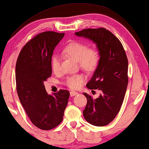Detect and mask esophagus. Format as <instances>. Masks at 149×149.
<instances>
[{
    "mask_svg": "<svg viewBox=\"0 0 149 149\" xmlns=\"http://www.w3.org/2000/svg\"><path fill=\"white\" fill-rule=\"evenodd\" d=\"M79 93H78L77 92H75V91H70V97H74V96H75V95H77Z\"/></svg>",
    "mask_w": 149,
    "mask_h": 149,
    "instance_id": "34e87169",
    "label": "esophagus"
}]
</instances>
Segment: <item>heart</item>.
I'll use <instances>...</instances> for the list:
<instances>
[{
  "label": "heart",
  "instance_id": "heart-1",
  "mask_svg": "<svg viewBox=\"0 0 149 149\" xmlns=\"http://www.w3.org/2000/svg\"><path fill=\"white\" fill-rule=\"evenodd\" d=\"M67 54L79 62L81 67L83 69L91 71L95 69L99 61V55L95 49H89L88 46L85 43L81 42H73L67 45L65 49ZM51 67L54 72L60 70L61 58L58 54H54L52 57ZM84 78L81 75H74L68 77L65 84L70 88L77 89L82 84Z\"/></svg>",
  "mask_w": 149,
  "mask_h": 149
}]
</instances>
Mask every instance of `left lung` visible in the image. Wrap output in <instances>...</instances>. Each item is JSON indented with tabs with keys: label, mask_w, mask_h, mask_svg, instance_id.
<instances>
[{
	"label": "left lung",
	"mask_w": 149,
	"mask_h": 149,
	"mask_svg": "<svg viewBox=\"0 0 149 149\" xmlns=\"http://www.w3.org/2000/svg\"><path fill=\"white\" fill-rule=\"evenodd\" d=\"M74 35L97 45L100 58L86 86L101 93L95 99L83 93L87 99L83 116L90 124L103 127L113 120L122 106L128 85L127 57L120 40L104 28L84 29Z\"/></svg>",
	"instance_id": "left-lung-1"
}]
</instances>
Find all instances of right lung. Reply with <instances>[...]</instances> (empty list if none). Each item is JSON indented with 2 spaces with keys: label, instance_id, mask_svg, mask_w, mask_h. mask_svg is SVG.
<instances>
[{
  "label": "right lung",
  "instance_id": "obj_1",
  "mask_svg": "<svg viewBox=\"0 0 149 149\" xmlns=\"http://www.w3.org/2000/svg\"><path fill=\"white\" fill-rule=\"evenodd\" d=\"M65 33L47 31L38 34L22 48L16 65V84L20 103L36 127L50 130L63 119L70 93L46 91L44 81L52 74L51 58Z\"/></svg>",
  "mask_w": 149,
  "mask_h": 149
}]
</instances>
